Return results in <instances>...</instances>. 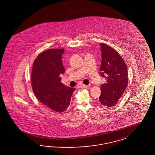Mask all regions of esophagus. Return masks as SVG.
I'll return each instance as SVG.
<instances>
[{
	"label": "esophagus",
	"mask_w": 155,
	"mask_h": 155,
	"mask_svg": "<svg viewBox=\"0 0 155 155\" xmlns=\"http://www.w3.org/2000/svg\"><path fill=\"white\" fill-rule=\"evenodd\" d=\"M89 87V85H86V84H82L81 85V88H87Z\"/></svg>",
	"instance_id": "obj_1"
}]
</instances>
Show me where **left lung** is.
<instances>
[{
	"instance_id": "8db88e82",
	"label": "left lung",
	"mask_w": 155,
	"mask_h": 155,
	"mask_svg": "<svg viewBox=\"0 0 155 155\" xmlns=\"http://www.w3.org/2000/svg\"><path fill=\"white\" fill-rule=\"evenodd\" d=\"M102 53L100 74L107 82L101 85L99 103L112 107L116 104L127 87V66L120 54L113 48L99 43Z\"/></svg>"
}]
</instances>
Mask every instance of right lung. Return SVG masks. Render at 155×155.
<instances>
[{"label": "right lung", "mask_w": 155, "mask_h": 155, "mask_svg": "<svg viewBox=\"0 0 155 155\" xmlns=\"http://www.w3.org/2000/svg\"><path fill=\"white\" fill-rule=\"evenodd\" d=\"M64 49H51L40 53L34 61L32 86L37 98L53 112L62 113L69 107L75 88L61 83L65 68L62 62Z\"/></svg>", "instance_id": "add662e5"}]
</instances>
